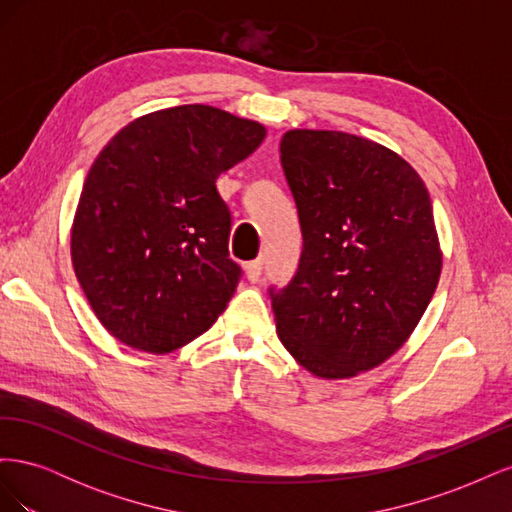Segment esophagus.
Returning <instances> with one entry per match:
<instances>
[{"label": "esophagus", "instance_id": "esophagus-1", "mask_svg": "<svg viewBox=\"0 0 512 512\" xmlns=\"http://www.w3.org/2000/svg\"><path fill=\"white\" fill-rule=\"evenodd\" d=\"M245 275H247V280H250L252 284L258 282V277L262 275V258H256V260L247 262V265H245Z\"/></svg>", "mask_w": 512, "mask_h": 512}]
</instances>
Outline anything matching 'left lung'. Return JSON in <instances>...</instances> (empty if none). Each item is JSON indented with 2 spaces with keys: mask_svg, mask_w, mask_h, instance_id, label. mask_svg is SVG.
I'll use <instances>...</instances> for the list:
<instances>
[{
  "mask_svg": "<svg viewBox=\"0 0 512 512\" xmlns=\"http://www.w3.org/2000/svg\"><path fill=\"white\" fill-rule=\"evenodd\" d=\"M280 160L303 250L269 288L284 348L318 378H352L404 346L436 292L442 254L416 170L367 138L290 130Z\"/></svg>",
  "mask_w": 512,
  "mask_h": 512,
  "instance_id": "1",
  "label": "left lung"
}]
</instances>
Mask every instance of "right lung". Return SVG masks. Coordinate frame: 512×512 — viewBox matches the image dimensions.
Returning a JSON list of instances; mask_svg holds the SVG:
<instances>
[{
  "instance_id": "right-lung-1",
  "label": "right lung",
  "mask_w": 512,
  "mask_h": 512,
  "mask_svg": "<svg viewBox=\"0 0 512 512\" xmlns=\"http://www.w3.org/2000/svg\"><path fill=\"white\" fill-rule=\"evenodd\" d=\"M267 130L185 104L113 136L91 166L72 226V265L104 329L164 354L203 335L241 280L230 209L215 181Z\"/></svg>"
}]
</instances>
